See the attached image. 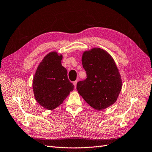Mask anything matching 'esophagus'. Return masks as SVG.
Here are the masks:
<instances>
[{
	"instance_id": "34e87169",
	"label": "esophagus",
	"mask_w": 152,
	"mask_h": 152,
	"mask_svg": "<svg viewBox=\"0 0 152 152\" xmlns=\"http://www.w3.org/2000/svg\"><path fill=\"white\" fill-rule=\"evenodd\" d=\"M73 84H74V85H75V87L76 88V85H77V81H74V82H73Z\"/></svg>"
}]
</instances>
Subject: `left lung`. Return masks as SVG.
Masks as SVG:
<instances>
[{
  "mask_svg": "<svg viewBox=\"0 0 152 152\" xmlns=\"http://www.w3.org/2000/svg\"><path fill=\"white\" fill-rule=\"evenodd\" d=\"M82 64L86 79L78 81L76 88L86 103L96 110L111 106L122 89V79L111 56L100 48L85 51Z\"/></svg>",
  "mask_w": 152,
  "mask_h": 152,
  "instance_id": "obj_1",
  "label": "left lung"
}]
</instances>
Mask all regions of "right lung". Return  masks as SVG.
<instances>
[{
  "label": "right lung",
  "mask_w": 152,
  "mask_h": 152,
  "mask_svg": "<svg viewBox=\"0 0 152 152\" xmlns=\"http://www.w3.org/2000/svg\"><path fill=\"white\" fill-rule=\"evenodd\" d=\"M62 55L52 51L39 64L33 78L34 97L39 104L53 110L62 104L75 86L69 81L67 69L62 66Z\"/></svg>",
  "instance_id": "right-lung-1"
}]
</instances>
